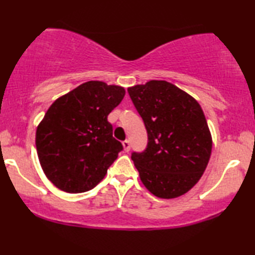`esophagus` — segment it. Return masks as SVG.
I'll return each instance as SVG.
<instances>
[{
    "instance_id": "34e87169",
    "label": "esophagus",
    "mask_w": 255,
    "mask_h": 255,
    "mask_svg": "<svg viewBox=\"0 0 255 255\" xmlns=\"http://www.w3.org/2000/svg\"><path fill=\"white\" fill-rule=\"evenodd\" d=\"M123 146H124V150L126 152H128L129 150H130V143H129V141H127V139H126V141L123 142Z\"/></svg>"
}]
</instances>
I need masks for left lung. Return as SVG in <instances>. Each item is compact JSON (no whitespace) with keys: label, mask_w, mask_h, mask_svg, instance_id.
I'll list each match as a JSON object with an SVG mask.
<instances>
[{"label":"left lung","mask_w":255,"mask_h":255,"mask_svg":"<svg viewBox=\"0 0 255 255\" xmlns=\"http://www.w3.org/2000/svg\"><path fill=\"white\" fill-rule=\"evenodd\" d=\"M144 123L148 145L131 159L146 189L160 199L187 193L202 177L213 139L200 104L166 81L128 88Z\"/></svg>","instance_id":"obj_1"}]
</instances>
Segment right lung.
<instances>
[{
  "label": "right lung",
  "mask_w": 255,
  "mask_h": 255,
  "mask_svg": "<svg viewBox=\"0 0 255 255\" xmlns=\"http://www.w3.org/2000/svg\"><path fill=\"white\" fill-rule=\"evenodd\" d=\"M125 89L89 81L57 98L38 125L35 146L49 180L67 193H83L103 180L123 144L113 137L107 116Z\"/></svg>",
  "instance_id": "right-lung-1"
}]
</instances>
